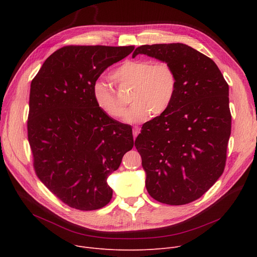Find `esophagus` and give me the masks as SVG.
<instances>
[{
    "mask_svg": "<svg viewBox=\"0 0 257 257\" xmlns=\"http://www.w3.org/2000/svg\"><path fill=\"white\" fill-rule=\"evenodd\" d=\"M140 127L139 126H134L133 127V138L136 139L138 136H139V133H140Z\"/></svg>",
    "mask_w": 257,
    "mask_h": 257,
    "instance_id": "obj_1",
    "label": "esophagus"
}]
</instances>
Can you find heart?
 I'll return each instance as SVG.
<instances>
[{
  "instance_id": "b5f03b06",
  "label": "heart",
  "mask_w": 257,
  "mask_h": 257,
  "mask_svg": "<svg viewBox=\"0 0 257 257\" xmlns=\"http://www.w3.org/2000/svg\"><path fill=\"white\" fill-rule=\"evenodd\" d=\"M117 87L132 86L131 106L125 113L130 123L146 120L151 112L163 114L172 104L177 88V78L173 67L167 62L150 60H126L111 73ZM92 96L97 106L109 117L120 118L125 105L117 94L102 81L92 86Z\"/></svg>"
}]
</instances>
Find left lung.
I'll use <instances>...</instances> for the list:
<instances>
[{
  "label": "left lung",
  "mask_w": 257,
  "mask_h": 257,
  "mask_svg": "<svg viewBox=\"0 0 257 257\" xmlns=\"http://www.w3.org/2000/svg\"><path fill=\"white\" fill-rule=\"evenodd\" d=\"M145 54L169 63L177 88L168 109L147 121L136 140L149 195L183 205L203 196L224 172L231 133L229 86L209 57L184 44L144 45Z\"/></svg>",
  "instance_id": "8db88e82"
}]
</instances>
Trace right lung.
Returning <instances> with one entry per match:
<instances>
[{
    "label": "right lung",
    "instance_id": "right-lung-1",
    "mask_svg": "<svg viewBox=\"0 0 257 257\" xmlns=\"http://www.w3.org/2000/svg\"><path fill=\"white\" fill-rule=\"evenodd\" d=\"M129 47L66 46L47 58L30 88L28 141L39 180L64 204L96 210L109 203L107 183L134 145L132 128L97 106L92 86Z\"/></svg>",
    "mask_w": 257,
    "mask_h": 257
}]
</instances>
